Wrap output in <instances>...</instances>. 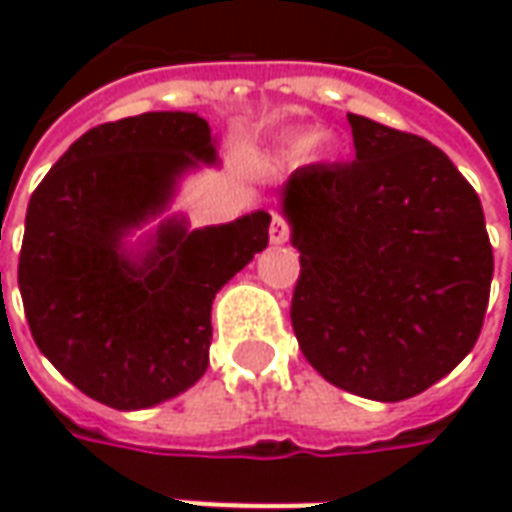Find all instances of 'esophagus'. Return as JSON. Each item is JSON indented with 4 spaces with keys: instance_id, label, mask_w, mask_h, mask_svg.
I'll use <instances>...</instances> for the list:
<instances>
[{
    "instance_id": "esophagus-1",
    "label": "esophagus",
    "mask_w": 512,
    "mask_h": 512,
    "mask_svg": "<svg viewBox=\"0 0 512 512\" xmlns=\"http://www.w3.org/2000/svg\"><path fill=\"white\" fill-rule=\"evenodd\" d=\"M288 238H290L288 222H285L282 216H274V219H271V244H277V246L288 244Z\"/></svg>"
}]
</instances>
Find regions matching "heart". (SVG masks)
Here are the masks:
<instances>
[{
	"instance_id": "1",
	"label": "heart",
	"mask_w": 512,
	"mask_h": 512,
	"mask_svg": "<svg viewBox=\"0 0 512 512\" xmlns=\"http://www.w3.org/2000/svg\"><path fill=\"white\" fill-rule=\"evenodd\" d=\"M312 142H315L318 147H329V136H318V139H315V134H301V136H296L293 142H290L288 150L293 153V156H299V153H304V150H307Z\"/></svg>"
}]
</instances>
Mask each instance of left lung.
<instances>
[{
    "label": "left lung",
    "instance_id": "obj_1",
    "mask_svg": "<svg viewBox=\"0 0 512 512\" xmlns=\"http://www.w3.org/2000/svg\"><path fill=\"white\" fill-rule=\"evenodd\" d=\"M348 123L356 161L301 167L279 191L301 263L290 321L329 384L397 403L474 348L494 252L477 191L439 147Z\"/></svg>",
    "mask_w": 512,
    "mask_h": 512
}]
</instances>
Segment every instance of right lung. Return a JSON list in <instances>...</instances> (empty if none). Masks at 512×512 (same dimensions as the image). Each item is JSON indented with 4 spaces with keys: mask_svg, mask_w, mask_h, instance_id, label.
I'll return each mask as SVG.
<instances>
[{
    "mask_svg": "<svg viewBox=\"0 0 512 512\" xmlns=\"http://www.w3.org/2000/svg\"><path fill=\"white\" fill-rule=\"evenodd\" d=\"M197 112H145L90 128L32 191L18 288L40 354L117 411L186 392L208 370L216 293L268 246L266 211L189 230L161 219L180 178L216 164Z\"/></svg>",
    "mask_w": 512,
    "mask_h": 512,
    "instance_id": "add662e5",
    "label": "right lung"
}]
</instances>
